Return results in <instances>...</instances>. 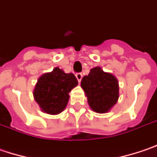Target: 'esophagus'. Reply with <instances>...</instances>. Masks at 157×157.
I'll list each match as a JSON object with an SVG mask.
<instances>
[{"instance_id":"esophagus-1","label":"esophagus","mask_w":157,"mask_h":157,"mask_svg":"<svg viewBox=\"0 0 157 157\" xmlns=\"http://www.w3.org/2000/svg\"><path fill=\"white\" fill-rule=\"evenodd\" d=\"M75 76H76V78H77V80H78L79 82H81V81H82V73H77L76 75H75Z\"/></svg>"}]
</instances>
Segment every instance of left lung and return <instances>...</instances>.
Listing matches in <instances>:
<instances>
[{"label":"left lung","mask_w":157,"mask_h":157,"mask_svg":"<svg viewBox=\"0 0 157 157\" xmlns=\"http://www.w3.org/2000/svg\"><path fill=\"white\" fill-rule=\"evenodd\" d=\"M81 86L85 91L90 108L98 113L108 112L119 98L118 80L99 67L92 68L82 79Z\"/></svg>","instance_id":"obj_1"}]
</instances>
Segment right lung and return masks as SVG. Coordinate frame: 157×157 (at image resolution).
Here are the masks:
<instances>
[{
	"instance_id": "right-lung-1",
	"label": "right lung",
	"mask_w": 157,
	"mask_h": 157,
	"mask_svg": "<svg viewBox=\"0 0 157 157\" xmlns=\"http://www.w3.org/2000/svg\"><path fill=\"white\" fill-rule=\"evenodd\" d=\"M78 84L74 74H66L59 67L44 74L38 80L33 92L41 110L48 114L61 113L68 102V93Z\"/></svg>"
}]
</instances>
